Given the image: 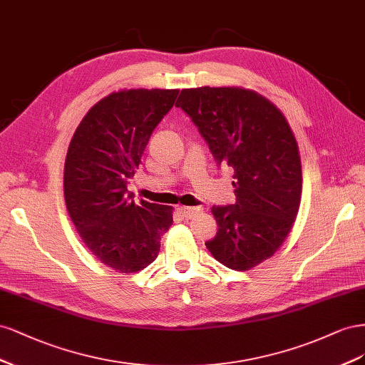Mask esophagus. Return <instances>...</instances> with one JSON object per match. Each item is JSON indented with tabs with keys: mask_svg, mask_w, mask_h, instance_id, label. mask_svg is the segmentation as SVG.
<instances>
[{
	"mask_svg": "<svg viewBox=\"0 0 365 365\" xmlns=\"http://www.w3.org/2000/svg\"><path fill=\"white\" fill-rule=\"evenodd\" d=\"M180 214L185 217V218H194L197 214L200 212V207H191V206H180L179 207Z\"/></svg>",
	"mask_w": 365,
	"mask_h": 365,
	"instance_id": "34e87169",
	"label": "esophagus"
}]
</instances>
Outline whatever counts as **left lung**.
Instances as JSON below:
<instances>
[{"mask_svg": "<svg viewBox=\"0 0 365 365\" xmlns=\"http://www.w3.org/2000/svg\"><path fill=\"white\" fill-rule=\"evenodd\" d=\"M175 107L197 125L217 163L234 168L237 202L212 206L218 232L206 247L229 269H252L284 243L299 210L294 131L272 102L243 87L185 88Z\"/></svg>", "mask_w": 365, "mask_h": 365, "instance_id": "1", "label": "left lung"}]
</instances>
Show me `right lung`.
Wrapping results in <instances>:
<instances>
[{"label":"right lung","instance_id":"1","mask_svg":"<svg viewBox=\"0 0 365 365\" xmlns=\"http://www.w3.org/2000/svg\"><path fill=\"white\" fill-rule=\"evenodd\" d=\"M179 90L113 91L78 125L64 165V199L82 243L122 274L151 264L173 225V206L130 200L127 182L139 170L154 128Z\"/></svg>","mask_w":365,"mask_h":365}]
</instances>
